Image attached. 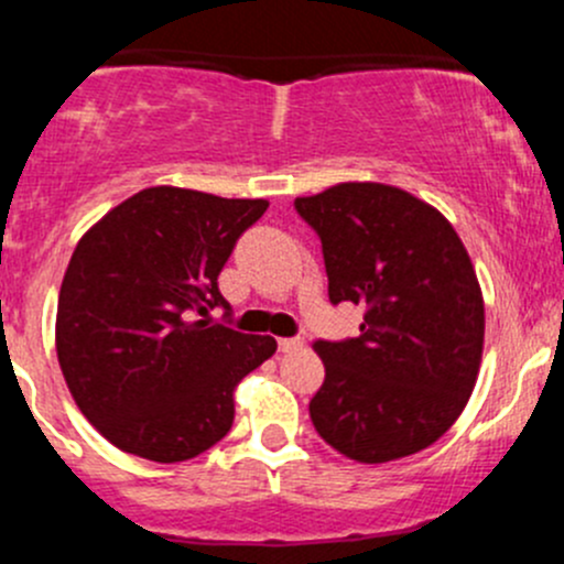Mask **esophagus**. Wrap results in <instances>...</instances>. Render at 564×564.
I'll list each match as a JSON object with an SVG mask.
<instances>
[{
  "label": "esophagus",
  "instance_id": "esophagus-1",
  "mask_svg": "<svg viewBox=\"0 0 564 564\" xmlns=\"http://www.w3.org/2000/svg\"><path fill=\"white\" fill-rule=\"evenodd\" d=\"M304 348V339L301 337H282L280 339V350L282 354H293V350Z\"/></svg>",
  "mask_w": 564,
  "mask_h": 564
}]
</instances>
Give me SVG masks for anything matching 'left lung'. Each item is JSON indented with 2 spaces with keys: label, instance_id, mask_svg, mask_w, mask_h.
I'll use <instances>...</instances> for the list:
<instances>
[{
  "label": "left lung",
  "instance_id": "8db88e82",
  "mask_svg": "<svg viewBox=\"0 0 564 564\" xmlns=\"http://www.w3.org/2000/svg\"><path fill=\"white\" fill-rule=\"evenodd\" d=\"M295 210L321 238L332 304L365 306L359 337L312 345L326 367L312 425L359 464L431 447L469 403L482 359V290L464 241L433 205L383 183H337Z\"/></svg>",
  "mask_w": 564,
  "mask_h": 564
}]
</instances>
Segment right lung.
Returning a JSON list of instances; mask_svg holds the SVG:
<instances>
[{"label": "right lung", "instance_id": "right-lung-1", "mask_svg": "<svg viewBox=\"0 0 564 564\" xmlns=\"http://www.w3.org/2000/svg\"><path fill=\"white\" fill-rule=\"evenodd\" d=\"M265 199L142 188L82 236L57 301V359L95 431L177 464L230 433L232 392L276 339L208 323L219 274Z\"/></svg>", "mask_w": 564, "mask_h": 564}]
</instances>
